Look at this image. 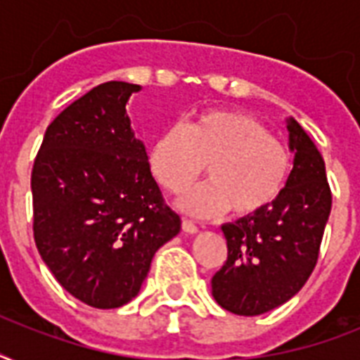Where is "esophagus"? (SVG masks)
Here are the masks:
<instances>
[{
    "mask_svg": "<svg viewBox=\"0 0 360 360\" xmlns=\"http://www.w3.org/2000/svg\"><path fill=\"white\" fill-rule=\"evenodd\" d=\"M183 231H185V233H198V226L194 224V222H192V220H186V219H183Z\"/></svg>",
    "mask_w": 360,
    "mask_h": 360,
    "instance_id": "obj_1",
    "label": "esophagus"
}]
</instances>
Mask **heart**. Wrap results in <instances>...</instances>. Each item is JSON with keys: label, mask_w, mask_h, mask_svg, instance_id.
Returning <instances> with one entry per match:
<instances>
[{"label": "heart", "mask_w": 360, "mask_h": 360, "mask_svg": "<svg viewBox=\"0 0 360 360\" xmlns=\"http://www.w3.org/2000/svg\"><path fill=\"white\" fill-rule=\"evenodd\" d=\"M157 181L172 194L188 191L207 166L209 181L181 202L186 213L214 217L230 209L245 219L265 211L284 191L291 158L284 143L239 110L198 112L186 129L174 124L149 153Z\"/></svg>", "instance_id": "b5f03b06"}]
</instances>
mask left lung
<instances>
[{
    "mask_svg": "<svg viewBox=\"0 0 360 360\" xmlns=\"http://www.w3.org/2000/svg\"><path fill=\"white\" fill-rule=\"evenodd\" d=\"M293 169L265 211L222 226L228 259L211 280L214 301L237 316L271 312L299 293L318 262L330 196L318 147L288 120Z\"/></svg>",
    "mask_w": 360,
    "mask_h": 360,
    "instance_id": "obj_1",
    "label": "left lung"
}]
</instances>
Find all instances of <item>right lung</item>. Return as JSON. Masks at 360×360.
<instances>
[{
  "label": "right lung",
  "instance_id": "right-lung-1",
  "mask_svg": "<svg viewBox=\"0 0 360 360\" xmlns=\"http://www.w3.org/2000/svg\"><path fill=\"white\" fill-rule=\"evenodd\" d=\"M140 89L106 82L67 106L48 124L31 172L39 254L93 308L132 301L155 252L181 230L127 115Z\"/></svg>",
  "mask_w": 360,
  "mask_h": 360
}]
</instances>
